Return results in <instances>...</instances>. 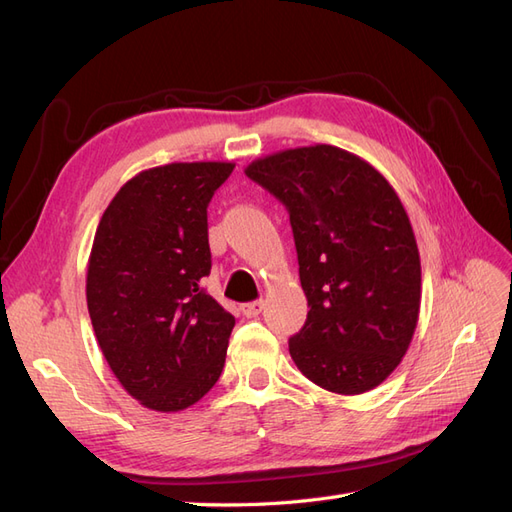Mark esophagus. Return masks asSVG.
Masks as SVG:
<instances>
[{"label":"esophagus","mask_w":512,"mask_h":512,"mask_svg":"<svg viewBox=\"0 0 512 512\" xmlns=\"http://www.w3.org/2000/svg\"><path fill=\"white\" fill-rule=\"evenodd\" d=\"M262 307H265V303L262 301H252V303L241 305V312L245 318H256L262 312Z\"/></svg>","instance_id":"1"}]
</instances>
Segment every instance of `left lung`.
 <instances>
[{"mask_svg":"<svg viewBox=\"0 0 512 512\" xmlns=\"http://www.w3.org/2000/svg\"><path fill=\"white\" fill-rule=\"evenodd\" d=\"M245 175L290 213L307 320L288 350L301 374L337 395L389 378L421 312V256L386 177L333 145L258 158Z\"/></svg>","mask_w":512,"mask_h":512,"instance_id":"1","label":"left lung"}]
</instances>
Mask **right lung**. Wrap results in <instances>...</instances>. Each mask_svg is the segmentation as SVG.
Listing matches in <instances>:
<instances>
[{
    "instance_id": "obj_1",
    "label": "right lung",
    "mask_w": 512,
    "mask_h": 512,
    "mask_svg": "<svg viewBox=\"0 0 512 512\" xmlns=\"http://www.w3.org/2000/svg\"><path fill=\"white\" fill-rule=\"evenodd\" d=\"M232 162H173L121 185L98 224L87 309L123 389L179 412L218 382L235 316L203 290L211 271L207 205Z\"/></svg>"
}]
</instances>
